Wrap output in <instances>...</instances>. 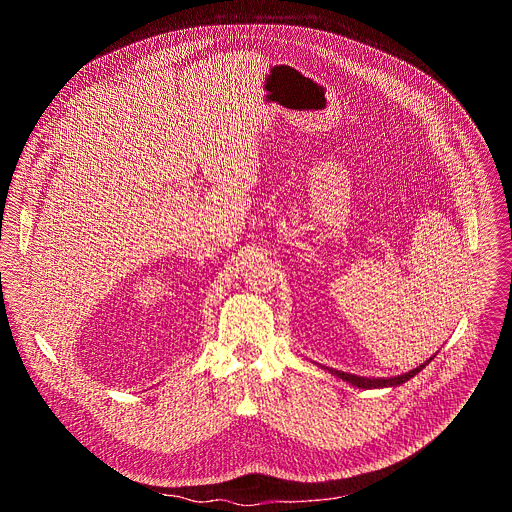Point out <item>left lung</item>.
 Instances as JSON below:
<instances>
[{
	"mask_svg": "<svg viewBox=\"0 0 512 512\" xmlns=\"http://www.w3.org/2000/svg\"><path fill=\"white\" fill-rule=\"evenodd\" d=\"M431 360H433V356H431L429 360H425L423 364H419L417 369L409 371V373H403V375H397V377H381V379H375V377H373V379H369V377H356V375L342 373V371L328 369V367H326V371H328V373H332L334 377H338V379H342V381L350 383L352 387H358V389H383V387H397V385L407 383V381H409V379H413L419 371H423Z\"/></svg>",
	"mask_w": 512,
	"mask_h": 512,
	"instance_id": "8db88e82",
	"label": "left lung"
}]
</instances>
